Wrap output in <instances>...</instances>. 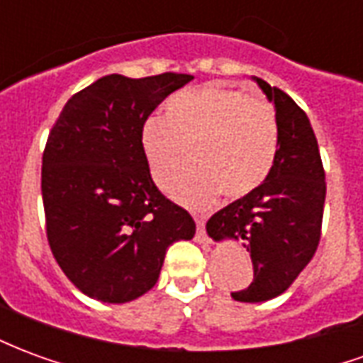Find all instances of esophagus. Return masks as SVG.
I'll return each mask as SVG.
<instances>
[{
	"label": "esophagus",
	"instance_id": "1",
	"mask_svg": "<svg viewBox=\"0 0 363 363\" xmlns=\"http://www.w3.org/2000/svg\"><path fill=\"white\" fill-rule=\"evenodd\" d=\"M196 220V241L198 243H204L208 245L210 243V237H208V233H206V229H204V218H200V216H196L194 218Z\"/></svg>",
	"mask_w": 363,
	"mask_h": 363
}]
</instances>
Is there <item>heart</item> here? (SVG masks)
Instances as JSON below:
<instances>
[{
	"label": "heart",
	"mask_w": 363,
	"mask_h": 363,
	"mask_svg": "<svg viewBox=\"0 0 363 363\" xmlns=\"http://www.w3.org/2000/svg\"><path fill=\"white\" fill-rule=\"evenodd\" d=\"M140 145L159 186L189 157L194 165L169 182V194L192 208L223 194L241 198L267 181L278 153V122L272 104L228 87H200L174 95L165 118L150 116Z\"/></svg>",
	"instance_id": "1"
}]
</instances>
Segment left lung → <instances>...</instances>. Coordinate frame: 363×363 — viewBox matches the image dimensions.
Listing matches in <instances>:
<instances>
[{
  "label": "left lung",
  "instance_id": "obj_1",
  "mask_svg": "<svg viewBox=\"0 0 363 363\" xmlns=\"http://www.w3.org/2000/svg\"><path fill=\"white\" fill-rule=\"evenodd\" d=\"M276 108L278 153L268 179L251 194L216 212L206 223L213 241L243 239L255 278L231 297L259 303L294 284L319 247L325 169L311 122L296 101L264 79L252 77Z\"/></svg>",
  "mask_w": 363,
  "mask_h": 363
}]
</instances>
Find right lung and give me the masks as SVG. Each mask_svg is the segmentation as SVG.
<instances>
[{
  "instance_id": "add662e5",
  "label": "right lung",
  "mask_w": 363,
  "mask_h": 363,
  "mask_svg": "<svg viewBox=\"0 0 363 363\" xmlns=\"http://www.w3.org/2000/svg\"><path fill=\"white\" fill-rule=\"evenodd\" d=\"M194 77L104 75L60 112L43 155L52 255L85 296L126 303L150 291L165 252L196 223L153 184L140 145L143 122Z\"/></svg>"
}]
</instances>
